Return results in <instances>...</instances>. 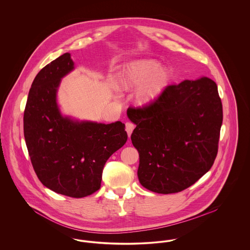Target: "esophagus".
Instances as JSON below:
<instances>
[{
  "mask_svg": "<svg viewBox=\"0 0 250 250\" xmlns=\"http://www.w3.org/2000/svg\"><path fill=\"white\" fill-rule=\"evenodd\" d=\"M134 128H135V125L132 123H126L125 124V130L127 132L128 137H130L132 132L134 130Z\"/></svg>",
  "mask_w": 250,
  "mask_h": 250,
  "instance_id": "1",
  "label": "esophagus"
}]
</instances>
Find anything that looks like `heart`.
<instances>
[{
    "label": "heart",
    "instance_id": "obj_1",
    "mask_svg": "<svg viewBox=\"0 0 250 250\" xmlns=\"http://www.w3.org/2000/svg\"><path fill=\"white\" fill-rule=\"evenodd\" d=\"M169 81L168 72L159 67L154 60L135 61L121 69L115 78V86L121 90L140 88L138 101L147 105L162 94Z\"/></svg>",
    "mask_w": 250,
    "mask_h": 250
}]
</instances>
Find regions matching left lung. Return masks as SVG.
Returning <instances> with one entry per match:
<instances>
[{"label": "left lung", "mask_w": 250, "mask_h": 250, "mask_svg": "<svg viewBox=\"0 0 250 250\" xmlns=\"http://www.w3.org/2000/svg\"><path fill=\"white\" fill-rule=\"evenodd\" d=\"M131 135L140 154L142 186L159 194L185 190L214 164L223 121L214 81L202 77L168 85L155 101L131 107Z\"/></svg>", "instance_id": "left-lung-1"}]
</instances>
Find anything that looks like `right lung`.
I'll return each mask as SVG.
<instances>
[{
  "label": "right lung",
  "mask_w": 250,
  "mask_h": 250,
  "mask_svg": "<svg viewBox=\"0 0 250 250\" xmlns=\"http://www.w3.org/2000/svg\"><path fill=\"white\" fill-rule=\"evenodd\" d=\"M73 69L66 52L36 75L24 110V138L40 182L58 194L83 198L100 188L104 166L127 134L122 122H79L61 114L58 87Z\"/></svg>",
  "instance_id": "right-lung-1"
}]
</instances>
